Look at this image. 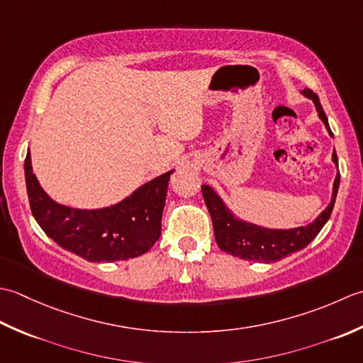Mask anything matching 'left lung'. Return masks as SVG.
I'll return each mask as SVG.
<instances>
[{
  "label": "left lung",
  "mask_w": 363,
  "mask_h": 363,
  "mask_svg": "<svg viewBox=\"0 0 363 363\" xmlns=\"http://www.w3.org/2000/svg\"><path fill=\"white\" fill-rule=\"evenodd\" d=\"M301 94L313 101L318 117L323 121L329 135L334 136L318 95L307 87L302 89ZM332 161L338 167L335 150L332 153ZM338 186L340 172H337L334 180L330 203L326 206V210L320 213V216L310 224L294 228H268L263 225H257L254 223H247V220L235 216V213L228 208L225 202L210 184H202V194L206 208L210 211L214 228V238H216L219 249H223L224 252L233 257L242 258V260L271 263L282 260L284 257L290 254L298 252V250L304 249L310 241L316 238V235L321 232V228L330 218L332 210H334Z\"/></svg>",
  "instance_id": "8db88e82"
}]
</instances>
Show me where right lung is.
<instances>
[{"label": "right lung", "mask_w": 363, "mask_h": 363, "mask_svg": "<svg viewBox=\"0 0 363 363\" xmlns=\"http://www.w3.org/2000/svg\"><path fill=\"white\" fill-rule=\"evenodd\" d=\"M169 171L103 208H72L53 201L37 180L26 153L25 180L33 216L56 244L87 262L128 260L145 254L161 235Z\"/></svg>", "instance_id": "add662e5"}]
</instances>
